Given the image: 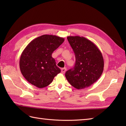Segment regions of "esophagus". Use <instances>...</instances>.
<instances>
[{"mask_svg": "<svg viewBox=\"0 0 126 126\" xmlns=\"http://www.w3.org/2000/svg\"><path fill=\"white\" fill-rule=\"evenodd\" d=\"M66 70V68H62V69H61V72H62V73L64 74V73H65Z\"/></svg>", "mask_w": 126, "mask_h": 126, "instance_id": "34e87169", "label": "esophagus"}]
</instances>
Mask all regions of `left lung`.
I'll return each mask as SVG.
<instances>
[{"mask_svg":"<svg viewBox=\"0 0 126 126\" xmlns=\"http://www.w3.org/2000/svg\"><path fill=\"white\" fill-rule=\"evenodd\" d=\"M67 39L75 55L76 62L73 69L66 72V79L77 89H84L97 81L102 74V54L93 42L84 37L68 36Z\"/></svg>","mask_w":126,"mask_h":126,"instance_id":"1","label":"left lung"}]
</instances>
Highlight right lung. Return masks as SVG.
I'll return each mask as SVG.
<instances>
[{
    "label": "right lung",
    "instance_id": "1",
    "mask_svg": "<svg viewBox=\"0 0 126 126\" xmlns=\"http://www.w3.org/2000/svg\"><path fill=\"white\" fill-rule=\"evenodd\" d=\"M64 41L55 35L44 34L32 40L23 50L19 60L23 76L34 86L49 85L61 69L56 65L52 53Z\"/></svg>",
    "mask_w": 126,
    "mask_h": 126
}]
</instances>
